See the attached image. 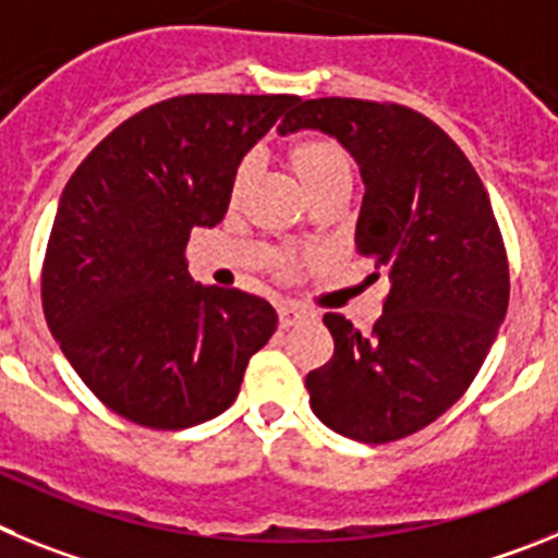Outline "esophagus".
<instances>
[{"mask_svg": "<svg viewBox=\"0 0 558 558\" xmlns=\"http://www.w3.org/2000/svg\"><path fill=\"white\" fill-rule=\"evenodd\" d=\"M278 319H280V328H291V325L303 323L305 311H300L298 305H280Z\"/></svg>", "mask_w": 558, "mask_h": 558, "instance_id": "34e87169", "label": "esophagus"}]
</instances>
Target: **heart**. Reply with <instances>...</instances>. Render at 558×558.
Masks as SVG:
<instances>
[{
	"mask_svg": "<svg viewBox=\"0 0 558 558\" xmlns=\"http://www.w3.org/2000/svg\"><path fill=\"white\" fill-rule=\"evenodd\" d=\"M289 163L300 178V183L305 185V192L311 194V199L316 194L328 192V189H339V185L350 189L353 163H350L348 149L341 147L336 138H328V135H314V138H303V142L294 144L289 149ZM255 172H258V160L253 155L233 169V178H230V199L233 203H239L250 192ZM289 264L291 258H286V255L278 258V267H289Z\"/></svg>",
	"mask_w": 558,
	"mask_h": 558,
	"instance_id": "obj_1",
	"label": "heart"
}]
</instances>
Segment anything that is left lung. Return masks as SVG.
I'll use <instances>...</instances> for the list:
<instances>
[{"label": "left lung", "instance_id": "left-lung-1", "mask_svg": "<svg viewBox=\"0 0 558 558\" xmlns=\"http://www.w3.org/2000/svg\"><path fill=\"white\" fill-rule=\"evenodd\" d=\"M333 135L361 167L355 250L389 280L361 333L325 314L333 355L305 375L314 414L348 439L384 445L423 430L478 375L509 308V260L489 194L459 144L395 102L323 97L286 113L280 135Z\"/></svg>", "mask_w": 558, "mask_h": 558}]
</instances>
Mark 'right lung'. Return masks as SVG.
Listing matches in <instances>:
<instances>
[{
    "label": "right lung",
    "instance_id": "right-lung-1",
    "mask_svg": "<svg viewBox=\"0 0 558 558\" xmlns=\"http://www.w3.org/2000/svg\"><path fill=\"white\" fill-rule=\"evenodd\" d=\"M300 97L185 94L138 110L74 169L41 269L47 325L83 384L155 430L214 420L278 328L267 300L199 286L185 244L222 222L247 149Z\"/></svg>",
    "mask_w": 558,
    "mask_h": 558
}]
</instances>
